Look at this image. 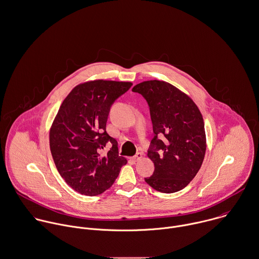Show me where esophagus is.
I'll return each instance as SVG.
<instances>
[{
	"label": "esophagus",
	"instance_id": "34e87169",
	"mask_svg": "<svg viewBox=\"0 0 259 259\" xmlns=\"http://www.w3.org/2000/svg\"><path fill=\"white\" fill-rule=\"evenodd\" d=\"M142 158H143V154H142V153H138L136 156H134V157H133V160L137 162V161L141 160Z\"/></svg>",
	"mask_w": 259,
	"mask_h": 259
}]
</instances>
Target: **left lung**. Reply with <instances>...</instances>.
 Returning a JSON list of instances; mask_svg holds the SVG:
<instances>
[{"mask_svg": "<svg viewBox=\"0 0 259 259\" xmlns=\"http://www.w3.org/2000/svg\"><path fill=\"white\" fill-rule=\"evenodd\" d=\"M133 91L147 100L155 134L148 151L155 171L145 181L159 192H178L202 166L206 153L203 116L190 96L168 82L148 80Z\"/></svg>", "mask_w": 259, "mask_h": 259, "instance_id": "8db88e82", "label": "left lung"}]
</instances>
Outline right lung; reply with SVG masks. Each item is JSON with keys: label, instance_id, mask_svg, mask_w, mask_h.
Masks as SVG:
<instances>
[{"label": "right lung", "instance_id": "right-lung-1", "mask_svg": "<svg viewBox=\"0 0 259 259\" xmlns=\"http://www.w3.org/2000/svg\"><path fill=\"white\" fill-rule=\"evenodd\" d=\"M132 82L93 80L78 84L63 100L49 133L50 151L60 176L76 192L96 196L111 187L127 161L106 133L110 106ZM110 142L105 155L101 150Z\"/></svg>", "mask_w": 259, "mask_h": 259}]
</instances>
